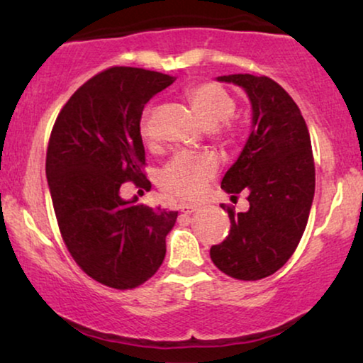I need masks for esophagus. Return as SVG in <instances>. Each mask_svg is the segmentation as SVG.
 <instances>
[{
    "label": "esophagus",
    "instance_id": "1",
    "mask_svg": "<svg viewBox=\"0 0 363 363\" xmlns=\"http://www.w3.org/2000/svg\"><path fill=\"white\" fill-rule=\"evenodd\" d=\"M181 211L184 212V214H192V212L197 211V206H194V204H182L181 206Z\"/></svg>",
    "mask_w": 363,
    "mask_h": 363
}]
</instances>
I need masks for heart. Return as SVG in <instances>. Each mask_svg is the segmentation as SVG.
I'll list each match as a JSON object with an SVG mask.
<instances>
[{"mask_svg":"<svg viewBox=\"0 0 363 363\" xmlns=\"http://www.w3.org/2000/svg\"><path fill=\"white\" fill-rule=\"evenodd\" d=\"M186 98L204 128H217V131L227 139L235 138V129L229 124L224 125L235 111V99L224 86L217 83L196 84L186 91ZM216 171L217 161L212 154L179 152L162 169L159 182L169 194L179 199L194 201L204 192Z\"/></svg>","mask_w":363,"mask_h":363,"instance_id":"heart-1","label":"heart"}]
</instances>
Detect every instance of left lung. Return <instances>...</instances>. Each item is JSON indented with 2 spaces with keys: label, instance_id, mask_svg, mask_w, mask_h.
Returning a JSON list of instances; mask_svg holds the SVG:
<instances>
[{
  "label": "left lung",
  "instance_id": "left-lung-1",
  "mask_svg": "<svg viewBox=\"0 0 363 363\" xmlns=\"http://www.w3.org/2000/svg\"><path fill=\"white\" fill-rule=\"evenodd\" d=\"M217 81L245 91L252 124L220 182L232 197L247 191L249 211L229 209L230 232L224 242L212 245L211 259L230 277L259 280L291 259L306 230L315 192L311 136L301 109L270 77L229 74Z\"/></svg>",
  "mask_w": 363,
  "mask_h": 363
}]
</instances>
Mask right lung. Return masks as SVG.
Wrapping results in <instances>:
<instances>
[{"instance_id": "1", "label": "right lung", "mask_w": 363, "mask_h": 363, "mask_svg": "<svg viewBox=\"0 0 363 363\" xmlns=\"http://www.w3.org/2000/svg\"><path fill=\"white\" fill-rule=\"evenodd\" d=\"M176 77L141 67H111L81 86L57 116L46 177L57 225L76 264L113 289L151 279L166 255L177 212L123 199V182L147 187L141 167L144 104Z\"/></svg>"}]
</instances>
